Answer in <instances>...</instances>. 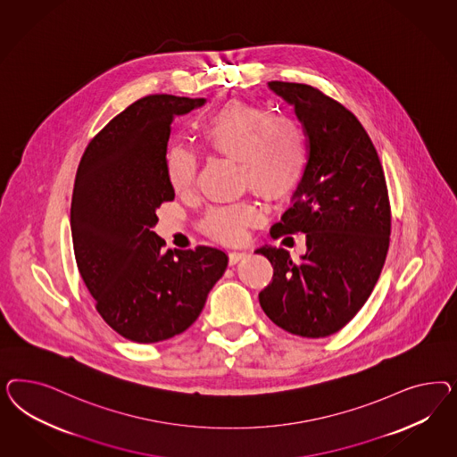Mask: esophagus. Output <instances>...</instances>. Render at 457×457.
<instances>
[{
  "mask_svg": "<svg viewBox=\"0 0 457 457\" xmlns=\"http://www.w3.org/2000/svg\"><path fill=\"white\" fill-rule=\"evenodd\" d=\"M243 258H246L245 251H231L229 253V264L239 263Z\"/></svg>",
  "mask_w": 457,
  "mask_h": 457,
  "instance_id": "obj_1",
  "label": "esophagus"
}]
</instances>
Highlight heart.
I'll return each instance as SVG.
<instances>
[{"instance_id":"1","label":"heart","mask_w":457,"mask_h":457,"mask_svg":"<svg viewBox=\"0 0 457 457\" xmlns=\"http://www.w3.org/2000/svg\"><path fill=\"white\" fill-rule=\"evenodd\" d=\"M199 136L209 149L239 161L241 179L266 199H283L303 178L306 145L302 129L283 115H271L262 105L226 104L199 124ZM169 186L176 193L193 187L195 157L182 145H170L164 159ZM260 211L249 203H236L209 211L203 220L208 235L221 241L243 237Z\"/></svg>"}]
</instances>
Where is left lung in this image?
Segmentation results:
<instances>
[{
    "label": "left lung",
    "mask_w": 457,
    "mask_h": 457,
    "mask_svg": "<svg viewBox=\"0 0 457 457\" xmlns=\"http://www.w3.org/2000/svg\"><path fill=\"white\" fill-rule=\"evenodd\" d=\"M268 87L293 105L308 144L293 206L270 235L304 233L306 253L293 262L287 249L271 245L254 251L273 266L260 304L279 328L321 338L359 313L380 277L390 237L387 184L374 144L352 112L310 85Z\"/></svg>",
    "instance_id": "8db88e82"
}]
</instances>
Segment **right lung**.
<instances>
[{"label":"right lung","mask_w":457,"mask_h":457,"mask_svg":"<svg viewBox=\"0 0 457 457\" xmlns=\"http://www.w3.org/2000/svg\"><path fill=\"white\" fill-rule=\"evenodd\" d=\"M204 104L138 98L90 140L77 169L70 226L79 271L100 317L137 344L187 330L228 266L222 249L164 251L153 231L155 211L174 199L164 169L170 124Z\"/></svg>","instance_id":"1"}]
</instances>
